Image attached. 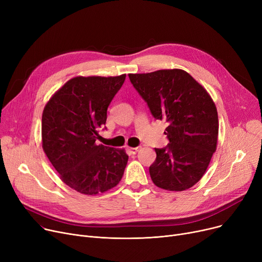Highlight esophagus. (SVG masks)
<instances>
[{
	"label": "esophagus",
	"mask_w": 262,
	"mask_h": 262,
	"mask_svg": "<svg viewBox=\"0 0 262 262\" xmlns=\"http://www.w3.org/2000/svg\"><path fill=\"white\" fill-rule=\"evenodd\" d=\"M139 149H140V147H129V148H128L129 152H130L132 154H134V155L138 153Z\"/></svg>",
	"instance_id": "obj_1"
}]
</instances>
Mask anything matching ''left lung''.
<instances>
[{
  "instance_id": "1",
  "label": "left lung",
  "mask_w": 262,
  "mask_h": 262,
  "mask_svg": "<svg viewBox=\"0 0 262 262\" xmlns=\"http://www.w3.org/2000/svg\"><path fill=\"white\" fill-rule=\"evenodd\" d=\"M153 117L166 120L169 144L155 148L149 167L153 183L164 190L184 191L207 170L216 148L219 119L211 96L181 69L128 74Z\"/></svg>"
}]
</instances>
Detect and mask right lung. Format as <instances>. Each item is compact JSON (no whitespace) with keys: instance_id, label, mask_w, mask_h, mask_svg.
<instances>
[{"instance_id":"right-lung-1","label":"right lung","mask_w":262,"mask_h":262,"mask_svg":"<svg viewBox=\"0 0 262 262\" xmlns=\"http://www.w3.org/2000/svg\"><path fill=\"white\" fill-rule=\"evenodd\" d=\"M125 77H73L43 109L42 148L61 181L79 193L108 191L119 184L125 170V150L96 143L107 108Z\"/></svg>"}]
</instances>
